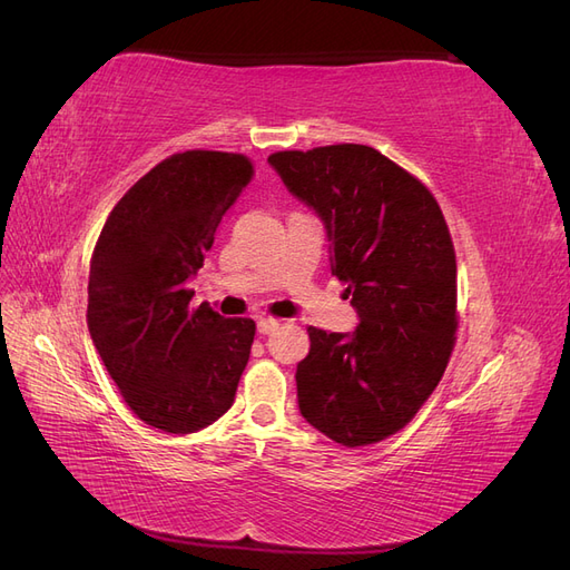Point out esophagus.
Returning a JSON list of instances; mask_svg holds the SVG:
<instances>
[{
  "mask_svg": "<svg viewBox=\"0 0 570 570\" xmlns=\"http://www.w3.org/2000/svg\"><path fill=\"white\" fill-rule=\"evenodd\" d=\"M256 327H258V333H262V335H271L273 331H278L281 321L278 318H262L256 323Z\"/></svg>",
  "mask_w": 570,
  "mask_h": 570,
  "instance_id": "obj_1",
  "label": "esophagus"
}]
</instances>
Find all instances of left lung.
Segmentation results:
<instances>
[{
  "label": "left lung",
  "mask_w": 570,
  "mask_h": 570,
  "mask_svg": "<svg viewBox=\"0 0 570 570\" xmlns=\"http://www.w3.org/2000/svg\"><path fill=\"white\" fill-rule=\"evenodd\" d=\"M268 164L323 218L333 275L347 285L352 335L308 325L297 364L302 416L344 446L402 430L450 364L456 254L433 193L366 145L275 151Z\"/></svg>",
  "instance_id": "left-lung-1"
}]
</instances>
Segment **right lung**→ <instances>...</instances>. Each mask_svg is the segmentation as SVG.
Listing matches in <instances>:
<instances>
[{"label":"right lung","instance_id":"add662e5","mask_svg":"<svg viewBox=\"0 0 570 570\" xmlns=\"http://www.w3.org/2000/svg\"><path fill=\"white\" fill-rule=\"evenodd\" d=\"M254 176L245 154L189 149L118 199L90 258L88 327L135 416L187 435L233 406L256 323L189 306L223 216Z\"/></svg>","mask_w":570,"mask_h":570}]
</instances>
